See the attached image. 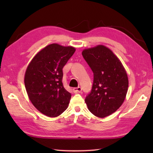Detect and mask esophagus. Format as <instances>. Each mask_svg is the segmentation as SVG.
<instances>
[{"mask_svg": "<svg viewBox=\"0 0 153 153\" xmlns=\"http://www.w3.org/2000/svg\"><path fill=\"white\" fill-rule=\"evenodd\" d=\"M73 91L74 93H76V94H77V93H80L82 92V88L81 87L74 88H73Z\"/></svg>", "mask_w": 153, "mask_h": 153, "instance_id": "34e87169", "label": "esophagus"}]
</instances>
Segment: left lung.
<instances>
[{"label":"left lung","instance_id":"8db88e82","mask_svg":"<svg viewBox=\"0 0 153 153\" xmlns=\"http://www.w3.org/2000/svg\"><path fill=\"white\" fill-rule=\"evenodd\" d=\"M82 54L94 73L91 92L85 102L93 115L106 117L123 103L128 89V75L121 61L107 46L85 48Z\"/></svg>","mask_w":153,"mask_h":153}]
</instances>
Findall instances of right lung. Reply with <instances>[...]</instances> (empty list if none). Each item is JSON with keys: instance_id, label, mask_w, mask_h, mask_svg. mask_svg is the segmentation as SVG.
<instances>
[{"instance_id": "right-lung-1", "label": "right lung", "mask_w": 153, "mask_h": 153, "mask_svg": "<svg viewBox=\"0 0 153 153\" xmlns=\"http://www.w3.org/2000/svg\"><path fill=\"white\" fill-rule=\"evenodd\" d=\"M76 48L56 43L38 52L27 67L25 87L31 102L48 117L60 115L68 107L71 95L62 82L63 68Z\"/></svg>"}]
</instances>
